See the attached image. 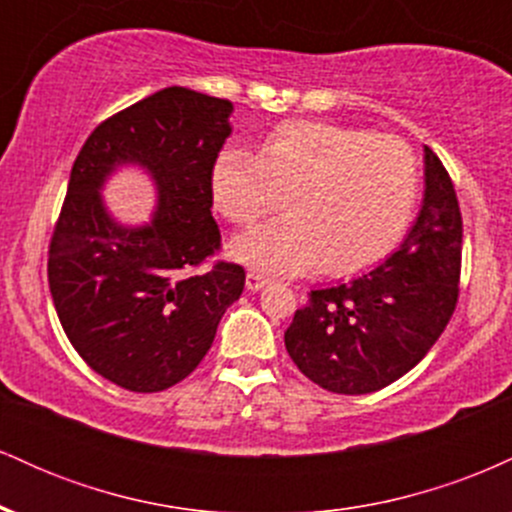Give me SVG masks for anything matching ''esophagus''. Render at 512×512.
<instances>
[{
  "instance_id": "34e87169",
  "label": "esophagus",
  "mask_w": 512,
  "mask_h": 512,
  "mask_svg": "<svg viewBox=\"0 0 512 512\" xmlns=\"http://www.w3.org/2000/svg\"><path fill=\"white\" fill-rule=\"evenodd\" d=\"M267 284H269V279L262 274L250 272L248 276H245V286H248V291H262Z\"/></svg>"
}]
</instances>
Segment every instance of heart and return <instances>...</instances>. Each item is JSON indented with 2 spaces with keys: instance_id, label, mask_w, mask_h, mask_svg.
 <instances>
[{
  "instance_id": "heart-1",
  "label": "heart",
  "mask_w": 512,
  "mask_h": 512,
  "mask_svg": "<svg viewBox=\"0 0 512 512\" xmlns=\"http://www.w3.org/2000/svg\"><path fill=\"white\" fill-rule=\"evenodd\" d=\"M214 207L250 223L279 207L286 216L238 233L228 255L264 274L320 267L349 276L383 262L407 233L419 197V166L395 137L330 122H286L260 151L223 146L209 175Z\"/></svg>"
}]
</instances>
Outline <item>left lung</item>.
Returning <instances> with one entry per match:
<instances>
[{
  "mask_svg": "<svg viewBox=\"0 0 512 512\" xmlns=\"http://www.w3.org/2000/svg\"><path fill=\"white\" fill-rule=\"evenodd\" d=\"M462 260V214L440 158L424 146V199L399 248L349 284L310 291L284 334L305 378L368 395L409 373L450 322Z\"/></svg>",
  "mask_w": 512,
  "mask_h": 512,
  "instance_id": "1",
  "label": "left lung"
}]
</instances>
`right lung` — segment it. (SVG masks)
<instances>
[{
  "mask_svg": "<svg viewBox=\"0 0 512 512\" xmlns=\"http://www.w3.org/2000/svg\"><path fill=\"white\" fill-rule=\"evenodd\" d=\"M233 103L168 86L101 122L81 146L50 243L57 317L79 356L129 392H161L207 356L245 272L219 262L209 175L231 137ZM122 167L155 187L149 222L122 224L102 190Z\"/></svg>",
  "mask_w": 512,
  "mask_h": 512,
  "instance_id": "add662e5",
  "label": "right lung"
}]
</instances>
